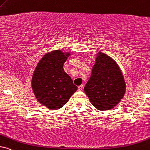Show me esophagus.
Returning <instances> with one entry per match:
<instances>
[{
    "label": "esophagus",
    "instance_id": "obj_1",
    "mask_svg": "<svg viewBox=\"0 0 150 150\" xmlns=\"http://www.w3.org/2000/svg\"><path fill=\"white\" fill-rule=\"evenodd\" d=\"M83 85H79V86L78 87V89H79V91L83 90Z\"/></svg>",
    "mask_w": 150,
    "mask_h": 150
}]
</instances>
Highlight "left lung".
<instances>
[{
	"mask_svg": "<svg viewBox=\"0 0 150 150\" xmlns=\"http://www.w3.org/2000/svg\"><path fill=\"white\" fill-rule=\"evenodd\" d=\"M125 91V81L119 65L110 56L98 52L84 87L91 103L100 111L112 110L120 102Z\"/></svg>",
	"mask_w": 150,
	"mask_h": 150,
	"instance_id": "8db88e82",
	"label": "left lung"
}]
</instances>
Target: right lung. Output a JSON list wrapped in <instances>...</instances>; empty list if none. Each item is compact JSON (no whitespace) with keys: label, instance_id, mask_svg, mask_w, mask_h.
Here are the masks:
<instances>
[{"label":"right lung","instance_id":"right-lung-1","mask_svg":"<svg viewBox=\"0 0 150 150\" xmlns=\"http://www.w3.org/2000/svg\"><path fill=\"white\" fill-rule=\"evenodd\" d=\"M71 52L55 50L46 53L35 67L31 85L36 100L50 110L61 108L78 87L64 71L63 65Z\"/></svg>","mask_w":150,"mask_h":150}]
</instances>
